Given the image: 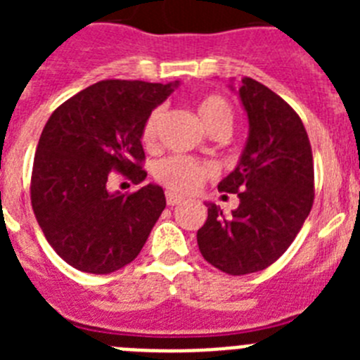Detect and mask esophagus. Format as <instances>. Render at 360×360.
<instances>
[{"instance_id":"34e87169","label":"esophagus","mask_w":360,"mask_h":360,"mask_svg":"<svg viewBox=\"0 0 360 360\" xmlns=\"http://www.w3.org/2000/svg\"><path fill=\"white\" fill-rule=\"evenodd\" d=\"M165 202H167V205H178V203L184 202V198L178 196L176 193H165Z\"/></svg>"}]
</instances>
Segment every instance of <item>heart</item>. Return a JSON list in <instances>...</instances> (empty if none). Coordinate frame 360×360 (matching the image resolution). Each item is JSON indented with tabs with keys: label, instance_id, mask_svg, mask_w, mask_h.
I'll use <instances>...</instances> for the list:
<instances>
[{
	"label": "heart",
	"instance_id": "1",
	"mask_svg": "<svg viewBox=\"0 0 360 360\" xmlns=\"http://www.w3.org/2000/svg\"><path fill=\"white\" fill-rule=\"evenodd\" d=\"M198 115L202 119L203 126L211 133H227L232 124V106L227 98L219 95L209 94L203 95L196 104ZM165 119V108L157 106L151 110L142 124L141 139L144 146L153 148L158 142L162 124ZM216 174L214 165L211 162L196 160L193 157H182V155H171L162 160H158L153 167V176L158 184H162L167 189L174 193H195L203 186L205 180Z\"/></svg>",
	"mask_w": 360,
	"mask_h": 360
}]
</instances>
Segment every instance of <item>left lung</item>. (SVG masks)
<instances>
[{
  "instance_id": "obj_1",
  "label": "left lung",
  "mask_w": 360,
  "mask_h": 360,
  "mask_svg": "<svg viewBox=\"0 0 360 360\" xmlns=\"http://www.w3.org/2000/svg\"><path fill=\"white\" fill-rule=\"evenodd\" d=\"M240 97L250 133L238 167L219 193L238 195L225 216L214 203L196 240L205 262L229 276L266 269L285 254L314 205V157L303 120L278 94L250 77ZM227 196V195H224Z\"/></svg>"
}]
</instances>
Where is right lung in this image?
<instances>
[{
  "mask_svg": "<svg viewBox=\"0 0 360 360\" xmlns=\"http://www.w3.org/2000/svg\"><path fill=\"white\" fill-rule=\"evenodd\" d=\"M173 84L108 79L70 97L50 115L30 180L32 209L52 249L73 269L110 274L131 263L165 207L162 187L108 193L120 174L141 184L146 117Z\"/></svg>",
  "mask_w": 360,
  "mask_h": 360,
  "instance_id": "obj_1",
  "label": "right lung"
}]
</instances>
